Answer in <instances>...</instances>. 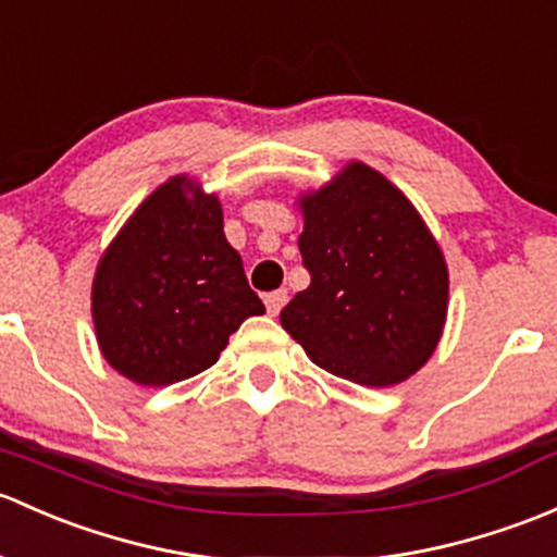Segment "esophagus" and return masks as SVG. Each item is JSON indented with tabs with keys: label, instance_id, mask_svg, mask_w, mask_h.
Returning a JSON list of instances; mask_svg holds the SVG:
<instances>
[{
	"label": "esophagus",
	"instance_id": "34e87169",
	"mask_svg": "<svg viewBox=\"0 0 557 557\" xmlns=\"http://www.w3.org/2000/svg\"><path fill=\"white\" fill-rule=\"evenodd\" d=\"M285 301H288V290L285 288L274 290V294H267V298H263V304H267V312L272 314V318H277L280 309L285 307Z\"/></svg>",
	"mask_w": 557,
	"mask_h": 557
}]
</instances>
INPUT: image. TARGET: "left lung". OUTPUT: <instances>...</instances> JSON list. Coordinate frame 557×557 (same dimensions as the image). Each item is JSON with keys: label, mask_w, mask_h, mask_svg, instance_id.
<instances>
[{"label": "left lung", "mask_w": 557, "mask_h": 557, "mask_svg": "<svg viewBox=\"0 0 557 557\" xmlns=\"http://www.w3.org/2000/svg\"><path fill=\"white\" fill-rule=\"evenodd\" d=\"M296 205L312 283L280 323L333 376L362 386L406 382L437 349L448 318V263L435 234L360 160L301 191Z\"/></svg>", "instance_id": "left-lung-1"}]
</instances>
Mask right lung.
<instances>
[{
    "label": "right lung",
    "instance_id": "1",
    "mask_svg": "<svg viewBox=\"0 0 557 557\" xmlns=\"http://www.w3.org/2000/svg\"><path fill=\"white\" fill-rule=\"evenodd\" d=\"M90 301L103 360L140 386L197 376L245 320L263 314L226 243L219 195L186 173L122 224L98 261Z\"/></svg>",
    "mask_w": 557,
    "mask_h": 557
}]
</instances>
